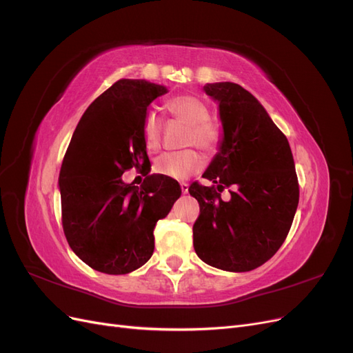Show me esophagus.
Segmentation results:
<instances>
[{
  "label": "esophagus",
  "mask_w": 353,
  "mask_h": 353,
  "mask_svg": "<svg viewBox=\"0 0 353 353\" xmlns=\"http://www.w3.org/2000/svg\"><path fill=\"white\" fill-rule=\"evenodd\" d=\"M181 191H183V194H187L188 193V184L187 183H181Z\"/></svg>",
  "instance_id": "34e87169"
}]
</instances>
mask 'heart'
<instances>
[{
    "label": "heart",
    "instance_id": "1",
    "mask_svg": "<svg viewBox=\"0 0 353 353\" xmlns=\"http://www.w3.org/2000/svg\"><path fill=\"white\" fill-rule=\"evenodd\" d=\"M168 112L175 119L188 125L185 144H196L203 152L213 153L221 141V132L218 126L209 121L210 110L205 101L194 95H178L166 103ZM160 125L159 117L150 112L147 113L143 122V140L148 150H156L160 144ZM205 165L201 154L193 148L178 153H163L154 162L156 172L175 179H184L191 174L197 172Z\"/></svg>",
    "mask_w": 353,
    "mask_h": 353
}]
</instances>
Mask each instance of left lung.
<instances>
[{
	"label": "left lung",
	"instance_id": "left-lung-1",
	"mask_svg": "<svg viewBox=\"0 0 353 353\" xmlns=\"http://www.w3.org/2000/svg\"><path fill=\"white\" fill-rule=\"evenodd\" d=\"M219 104L222 140L203 178L190 185L200 205L193 225L199 258L222 271L245 272L263 265L281 248L299 205L294 160L285 135L263 105L234 82L206 83ZM233 190L222 201L223 188Z\"/></svg>",
	"mask_w": 353,
	"mask_h": 353
}]
</instances>
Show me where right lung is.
I'll use <instances>...</instances> for the list:
<instances>
[{
    "label": "right lung",
    "instance_id": "obj_1",
    "mask_svg": "<svg viewBox=\"0 0 353 353\" xmlns=\"http://www.w3.org/2000/svg\"><path fill=\"white\" fill-rule=\"evenodd\" d=\"M168 92L144 79H121L95 99L74 130L59 176L63 231L92 270L130 274L152 258L153 230L181 196L175 179L148 175L140 189L121 174H148L143 122L153 100Z\"/></svg>",
    "mask_w": 353,
    "mask_h": 353
}]
</instances>
